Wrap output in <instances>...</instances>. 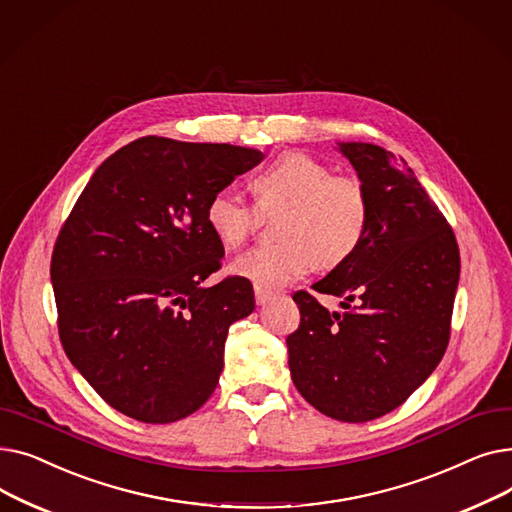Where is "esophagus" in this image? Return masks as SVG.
<instances>
[{
    "label": "esophagus",
    "instance_id": "esophagus-1",
    "mask_svg": "<svg viewBox=\"0 0 512 512\" xmlns=\"http://www.w3.org/2000/svg\"><path fill=\"white\" fill-rule=\"evenodd\" d=\"M272 299H274L272 292H267V290L255 286V301H257V305H267Z\"/></svg>",
    "mask_w": 512,
    "mask_h": 512
}]
</instances>
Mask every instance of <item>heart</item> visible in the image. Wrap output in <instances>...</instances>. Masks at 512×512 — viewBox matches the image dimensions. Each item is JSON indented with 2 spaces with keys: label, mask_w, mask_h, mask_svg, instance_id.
Here are the masks:
<instances>
[{
  "label": "heart",
  "mask_w": 512,
  "mask_h": 512,
  "mask_svg": "<svg viewBox=\"0 0 512 512\" xmlns=\"http://www.w3.org/2000/svg\"><path fill=\"white\" fill-rule=\"evenodd\" d=\"M251 188L257 207L230 188L215 191L205 205V222L220 245L234 249L259 224V211L280 209V240L257 245L230 265L232 274L263 290L301 280L313 263L340 265L365 238L369 199L363 184L353 176L332 174L328 164L309 153H282L253 176Z\"/></svg>",
  "instance_id": "1"
}]
</instances>
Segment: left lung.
Returning <instances> with one entry per match:
<instances>
[{
    "instance_id": "left-lung-1",
    "label": "left lung",
    "mask_w": 512,
    "mask_h": 512,
    "mask_svg": "<svg viewBox=\"0 0 512 512\" xmlns=\"http://www.w3.org/2000/svg\"><path fill=\"white\" fill-rule=\"evenodd\" d=\"M338 149L365 188L369 224L359 249L311 286L342 297V311L294 292L301 324L286 338L288 367L319 413L363 423L400 407L442 361L461 255L405 159L371 143Z\"/></svg>"
}]
</instances>
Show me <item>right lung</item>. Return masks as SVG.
Wrapping results in <instances>:
<instances>
[{"instance_id": "obj_1", "label": "right lung", "mask_w": 512, "mask_h": 512, "mask_svg": "<svg viewBox=\"0 0 512 512\" xmlns=\"http://www.w3.org/2000/svg\"><path fill=\"white\" fill-rule=\"evenodd\" d=\"M261 159L249 147L143 137L80 193L51 255L58 330L70 363L116 411L174 423L218 386L228 328L255 297L240 276L203 286L224 257L205 205Z\"/></svg>"}]
</instances>
